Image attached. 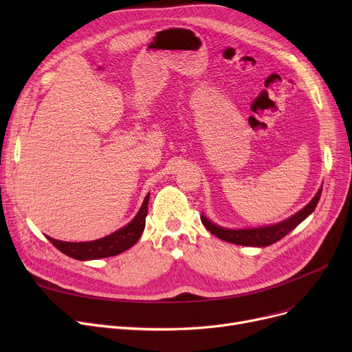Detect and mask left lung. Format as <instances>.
Instances as JSON below:
<instances>
[{
	"instance_id": "left-lung-1",
	"label": "left lung",
	"mask_w": 352,
	"mask_h": 352,
	"mask_svg": "<svg viewBox=\"0 0 352 352\" xmlns=\"http://www.w3.org/2000/svg\"><path fill=\"white\" fill-rule=\"evenodd\" d=\"M321 192H322V187L318 190L317 195L311 199L309 204H307L301 211H298L295 215L289 217L288 219L283 221V223L275 224V226H268L261 228H248V230H228V228H221L212 224L211 221L207 219L204 215H201V221L211 234H214L219 239H224L227 243L236 244V245H247V247H268L276 241H280L281 238L289 234L295 227L301 224L314 210H316Z\"/></svg>"
}]
</instances>
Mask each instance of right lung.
Masks as SVG:
<instances>
[{"instance_id": "right-lung-1", "label": "right lung", "mask_w": 352, "mask_h": 352, "mask_svg": "<svg viewBox=\"0 0 352 352\" xmlns=\"http://www.w3.org/2000/svg\"><path fill=\"white\" fill-rule=\"evenodd\" d=\"M148 201H150V195L145 197L138 214L128 226L116 231L114 234L96 239V241L65 243V241H58V239H54L51 236H47V238L50 239V243L55 248L60 250L63 254L71 258H76V260H80V261L98 260V258L118 255L125 250L131 248L140 239L145 228V217L148 214Z\"/></svg>"}]
</instances>
